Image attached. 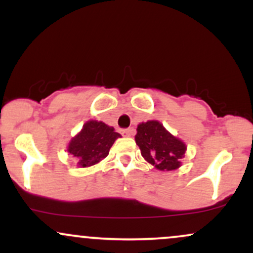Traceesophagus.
Segmentation results:
<instances>
[{
	"label": "esophagus",
	"instance_id": "34e87169",
	"mask_svg": "<svg viewBox=\"0 0 253 253\" xmlns=\"http://www.w3.org/2000/svg\"><path fill=\"white\" fill-rule=\"evenodd\" d=\"M121 134H123L124 136H130L133 134V129H130V128L123 129V130H121Z\"/></svg>",
	"mask_w": 253,
	"mask_h": 253
}]
</instances>
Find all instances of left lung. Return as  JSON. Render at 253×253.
Masks as SVG:
<instances>
[{
	"mask_svg": "<svg viewBox=\"0 0 253 253\" xmlns=\"http://www.w3.org/2000/svg\"><path fill=\"white\" fill-rule=\"evenodd\" d=\"M134 139L145 161L156 169L172 171L182 165L187 145L171 134L159 121L139 124Z\"/></svg>",
	"mask_w": 253,
	"mask_h": 253,
	"instance_id": "left-lung-1",
	"label": "left lung"
}]
</instances>
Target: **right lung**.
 I'll return each instance as SVG.
<instances>
[{
  "instance_id": "add662e5",
  "label": "right lung",
  "mask_w": 253,
  "mask_h": 253,
  "mask_svg": "<svg viewBox=\"0 0 253 253\" xmlns=\"http://www.w3.org/2000/svg\"><path fill=\"white\" fill-rule=\"evenodd\" d=\"M118 138L121 135L115 132L114 127L102 121L89 120L71 138L66 149L70 156L76 158L78 168H90L108 156L110 147Z\"/></svg>"
}]
</instances>
